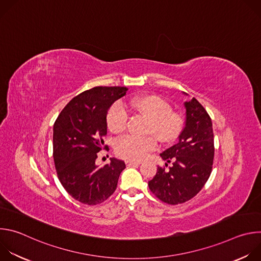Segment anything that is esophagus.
Here are the masks:
<instances>
[{"mask_svg":"<svg viewBox=\"0 0 261 261\" xmlns=\"http://www.w3.org/2000/svg\"><path fill=\"white\" fill-rule=\"evenodd\" d=\"M125 163H126V165H127V166H134V165L138 166V165L140 164V162H139V161H132V160H126V161H125Z\"/></svg>","mask_w":261,"mask_h":261,"instance_id":"34e87169","label":"esophagus"}]
</instances>
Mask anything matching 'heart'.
<instances>
[{
  "label": "heart",
  "instance_id": "heart-1",
  "mask_svg": "<svg viewBox=\"0 0 261 261\" xmlns=\"http://www.w3.org/2000/svg\"><path fill=\"white\" fill-rule=\"evenodd\" d=\"M127 105L150 119V131L154 132L161 141L174 140L181 129V118L170 113L169 104L157 95H143L129 99ZM128 116L122 102H116L107 111L106 123L108 128L121 133L126 129ZM158 140L154 136L139 137L125 135L119 138L115 145L118 156L128 160H141L147 153L154 151Z\"/></svg>",
  "mask_w": 261,
  "mask_h": 261
}]
</instances>
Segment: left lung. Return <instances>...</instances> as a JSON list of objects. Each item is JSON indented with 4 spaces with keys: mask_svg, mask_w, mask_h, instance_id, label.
I'll list each match as a JSON object with an SVG mask.
<instances>
[{
    "mask_svg": "<svg viewBox=\"0 0 261 261\" xmlns=\"http://www.w3.org/2000/svg\"><path fill=\"white\" fill-rule=\"evenodd\" d=\"M184 106L186 120L178 141L160 154L165 166L171 165L168 169L158 167L148 181L153 194L168 204L193 198L208 179L214 161V132L208 114L195 98L184 102Z\"/></svg>",
    "mask_w": 261,
    "mask_h": 261,
    "instance_id": "obj_1",
    "label": "left lung"
}]
</instances>
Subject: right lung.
<instances>
[{"mask_svg":"<svg viewBox=\"0 0 261 261\" xmlns=\"http://www.w3.org/2000/svg\"><path fill=\"white\" fill-rule=\"evenodd\" d=\"M125 87H96L74 97L61 111L54 125V160L65 190L77 201L96 205L116 189L125 162L110 158L96 165L97 153L104 146L106 116L115 101L126 95Z\"/></svg>","mask_w":261,"mask_h":261,"instance_id":"right-lung-1","label":"right lung"}]
</instances>
